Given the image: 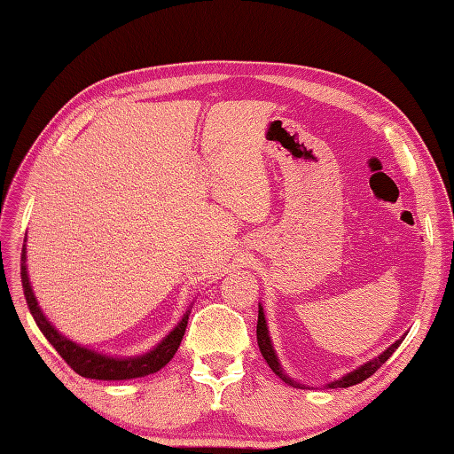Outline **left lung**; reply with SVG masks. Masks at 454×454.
Here are the masks:
<instances>
[{"instance_id":"1","label":"left lung","mask_w":454,"mask_h":454,"mask_svg":"<svg viewBox=\"0 0 454 454\" xmlns=\"http://www.w3.org/2000/svg\"><path fill=\"white\" fill-rule=\"evenodd\" d=\"M403 337H406V335H402L398 341H394V343L388 347V349H384L379 356H374V359L366 361V363L361 364V366H356L355 371L347 372L345 376H341V379H337V380H333V382H330V384H325V388H349V387H353V384H359V382L366 380L371 374H374L376 371L380 369V366H382L384 363L388 361V356L398 349L400 343L403 341ZM257 345H259V351H262V355H263V359L267 361L269 366H271V371H273L283 382H286L288 387H294V388H310V387H308V384L296 382L294 379H291V376H288V374L283 371L281 363H278V356H277V353H275V349H273V341H271V335H269V327H267L265 312H263V306H262V304H259V314H257Z\"/></svg>"}]
</instances>
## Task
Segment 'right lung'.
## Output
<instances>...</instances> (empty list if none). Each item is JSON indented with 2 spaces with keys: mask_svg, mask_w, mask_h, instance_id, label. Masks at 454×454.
I'll list each match as a JSON object with an SVG mask.
<instances>
[{
  "mask_svg": "<svg viewBox=\"0 0 454 454\" xmlns=\"http://www.w3.org/2000/svg\"><path fill=\"white\" fill-rule=\"evenodd\" d=\"M21 281H23V291H25L28 310H31L36 325L41 327V332L44 333L48 343L60 353L62 359L70 364L75 372L85 376V379L130 380V379H140V376L158 372L173 359V355H176V351L179 349L183 335H185L191 308L183 314L179 324L173 327V330L148 353L137 355V356H113L107 353H99L95 349H90V347H83L80 343L72 341L70 337H66L64 333L58 332L52 325V322L44 316L41 306L36 302L31 281H28L25 244H23V254H21Z\"/></svg>",
  "mask_w": 454,
  "mask_h": 454,
  "instance_id": "obj_1",
  "label": "right lung"
}]
</instances>
